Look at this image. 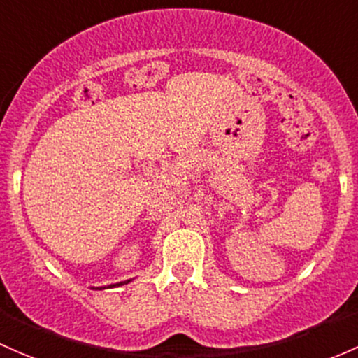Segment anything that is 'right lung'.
Instances as JSON below:
<instances>
[{
    "mask_svg": "<svg viewBox=\"0 0 358 358\" xmlns=\"http://www.w3.org/2000/svg\"><path fill=\"white\" fill-rule=\"evenodd\" d=\"M127 282H131V280H127ZM127 282H120V284H113V285H110V287H115V285H122V284H127ZM101 289V287H100Z\"/></svg>",
    "mask_w": 358,
    "mask_h": 358,
    "instance_id": "obj_1",
    "label": "right lung"
}]
</instances>
